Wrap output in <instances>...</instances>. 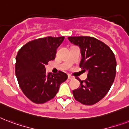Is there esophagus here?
<instances>
[{"instance_id": "1", "label": "esophagus", "mask_w": 129, "mask_h": 129, "mask_svg": "<svg viewBox=\"0 0 129 129\" xmlns=\"http://www.w3.org/2000/svg\"><path fill=\"white\" fill-rule=\"evenodd\" d=\"M68 79H69V80H72V79H73L74 77H72L71 75H69L68 76Z\"/></svg>"}]
</instances>
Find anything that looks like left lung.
Segmentation results:
<instances>
[{"label":"left lung","mask_w":129,"mask_h":129,"mask_svg":"<svg viewBox=\"0 0 129 129\" xmlns=\"http://www.w3.org/2000/svg\"><path fill=\"white\" fill-rule=\"evenodd\" d=\"M69 40L81 50L79 66L87 71L85 81L79 79L80 86L73 90L76 100L93 105L107 94L116 76V61L111 49L102 42L89 36L69 37Z\"/></svg>","instance_id":"obj_1"}]
</instances>
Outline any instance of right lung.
<instances>
[{"mask_svg": "<svg viewBox=\"0 0 129 129\" xmlns=\"http://www.w3.org/2000/svg\"><path fill=\"white\" fill-rule=\"evenodd\" d=\"M64 37H46L25 44L16 56L15 74L22 91L31 102L44 104L54 98L67 75L47 73L46 65L55 58Z\"/></svg>", "mask_w": 129, "mask_h": 129, "instance_id": "1", "label": "right lung"}]
</instances>
